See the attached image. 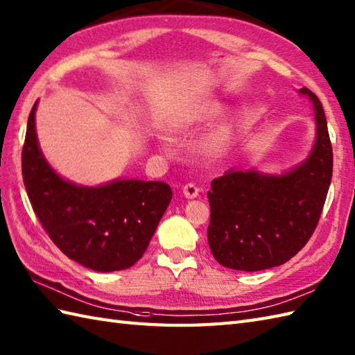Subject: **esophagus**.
<instances>
[{"label": "esophagus", "mask_w": 355, "mask_h": 355, "mask_svg": "<svg viewBox=\"0 0 355 355\" xmlns=\"http://www.w3.org/2000/svg\"><path fill=\"white\" fill-rule=\"evenodd\" d=\"M198 192H200V189H198L195 184L189 183L186 186H183V195L187 198V200H193V198L198 196Z\"/></svg>", "instance_id": "esophagus-1"}]
</instances>
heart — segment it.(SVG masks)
Listing matches in <instances>:
<instances>
[{
    "instance_id": "obj_1",
    "label": "heart",
    "mask_w": 355,
    "mask_h": 355,
    "mask_svg": "<svg viewBox=\"0 0 355 355\" xmlns=\"http://www.w3.org/2000/svg\"><path fill=\"white\" fill-rule=\"evenodd\" d=\"M220 112H222L220 103H218V101L204 103L202 105H198L195 110L183 114V118H181L178 125L187 127V125H192V123H196V122L209 121V119L216 118ZM230 136H232V127H230V123L224 122V123H220V125L215 131H213V133H210V136L205 139L204 145L210 151H218L228 142Z\"/></svg>"
}]
</instances>
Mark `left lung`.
Here are the masks:
<instances>
[{"instance_id": "8db88e82", "label": "left lung", "mask_w": 355, "mask_h": 355, "mask_svg": "<svg viewBox=\"0 0 355 355\" xmlns=\"http://www.w3.org/2000/svg\"><path fill=\"white\" fill-rule=\"evenodd\" d=\"M316 139L307 159L283 174L228 169L211 181L209 246L222 266L255 272L279 266L309 242L333 175V150L319 98L307 87Z\"/></svg>"}]
</instances>
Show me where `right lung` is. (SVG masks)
I'll return each instance as SVG.
<instances>
[{"label":"right lung","mask_w":355,"mask_h":355,"mask_svg":"<svg viewBox=\"0 0 355 355\" xmlns=\"http://www.w3.org/2000/svg\"><path fill=\"white\" fill-rule=\"evenodd\" d=\"M33 105L22 148V177L36 216L63 254L98 272L142 257L172 198L163 181L113 180L83 186L64 180L40 150Z\"/></svg>","instance_id":"1"}]
</instances>
